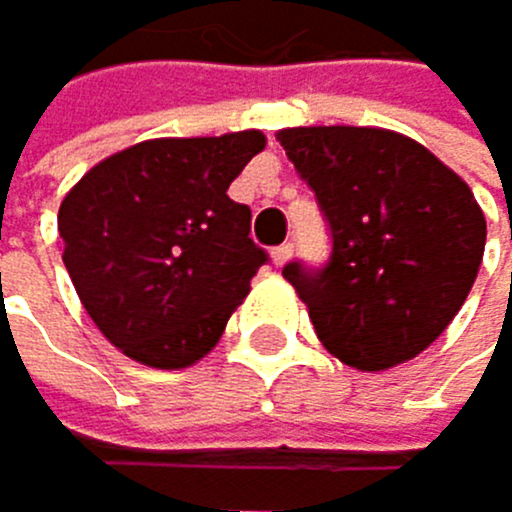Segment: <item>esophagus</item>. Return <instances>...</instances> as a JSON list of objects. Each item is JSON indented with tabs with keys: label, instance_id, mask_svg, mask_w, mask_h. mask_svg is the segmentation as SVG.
Masks as SVG:
<instances>
[{
	"label": "esophagus",
	"instance_id": "1",
	"mask_svg": "<svg viewBox=\"0 0 512 512\" xmlns=\"http://www.w3.org/2000/svg\"><path fill=\"white\" fill-rule=\"evenodd\" d=\"M290 258H293V245L290 242H283V245H277L274 251H270V261H274L277 267H283Z\"/></svg>",
	"mask_w": 512,
	"mask_h": 512
}]
</instances>
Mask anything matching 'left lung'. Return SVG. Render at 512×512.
<instances>
[{
    "label": "left lung",
    "mask_w": 512,
    "mask_h": 512,
    "mask_svg": "<svg viewBox=\"0 0 512 512\" xmlns=\"http://www.w3.org/2000/svg\"><path fill=\"white\" fill-rule=\"evenodd\" d=\"M277 139L334 238L321 270L283 267L318 341L363 373L414 360L478 277L488 222L472 187L395 130L290 127Z\"/></svg>",
    "instance_id": "8db88e82"
}]
</instances>
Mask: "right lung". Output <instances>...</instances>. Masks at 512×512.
I'll return each mask as SVG.
<instances>
[{
    "label": "right lung",
    "instance_id": "add662e5",
    "mask_svg": "<svg viewBox=\"0 0 512 512\" xmlns=\"http://www.w3.org/2000/svg\"><path fill=\"white\" fill-rule=\"evenodd\" d=\"M261 130L146 139L88 168L60 203L63 264L98 331L130 360L184 369L242 306L267 251L226 191Z\"/></svg>",
    "mask_w": 512,
    "mask_h": 512
}]
</instances>
